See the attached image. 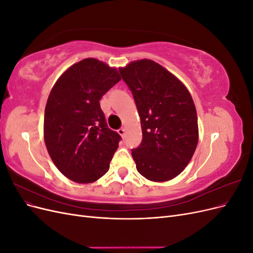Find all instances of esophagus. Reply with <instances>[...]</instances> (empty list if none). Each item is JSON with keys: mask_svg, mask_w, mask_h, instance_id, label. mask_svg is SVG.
Listing matches in <instances>:
<instances>
[{"mask_svg": "<svg viewBox=\"0 0 253 253\" xmlns=\"http://www.w3.org/2000/svg\"><path fill=\"white\" fill-rule=\"evenodd\" d=\"M118 133H119V135H121L122 137H124L125 134H126V128H125V127H120V128L118 129Z\"/></svg>", "mask_w": 253, "mask_h": 253, "instance_id": "esophagus-1", "label": "esophagus"}]
</instances>
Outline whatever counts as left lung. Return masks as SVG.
Segmentation results:
<instances>
[{
    "instance_id": "left-lung-1",
    "label": "left lung",
    "mask_w": 253,
    "mask_h": 253,
    "mask_svg": "<svg viewBox=\"0 0 253 253\" xmlns=\"http://www.w3.org/2000/svg\"><path fill=\"white\" fill-rule=\"evenodd\" d=\"M139 113L141 143L132 149L136 169L152 181L176 177L192 158L197 114L189 90L165 67L143 59L120 68Z\"/></svg>"
}]
</instances>
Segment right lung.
Listing matches in <instances>:
<instances>
[{"mask_svg": "<svg viewBox=\"0 0 253 253\" xmlns=\"http://www.w3.org/2000/svg\"><path fill=\"white\" fill-rule=\"evenodd\" d=\"M116 68L88 58L72 65L53 85L44 113V140L67 178L93 182L109 171L121 136L111 129L100 99L120 81Z\"/></svg>", "mask_w": 253, "mask_h": 253, "instance_id": "1", "label": "right lung"}]
</instances>
